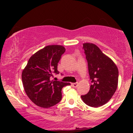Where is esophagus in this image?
<instances>
[{"label": "esophagus", "instance_id": "1", "mask_svg": "<svg viewBox=\"0 0 133 133\" xmlns=\"http://www.w3.org/2000/svg\"><path fill=\"white\" fill-rule=\"evenodd\" d=\"M78 85V84L77 82H76V83H72V84H71V86L73 87V88H77Z\"/></svg>", "mask_w": 133, "mask_h": 133}]
</instances>
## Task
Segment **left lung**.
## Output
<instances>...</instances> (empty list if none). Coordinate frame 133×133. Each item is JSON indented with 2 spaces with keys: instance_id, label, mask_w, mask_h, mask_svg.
Instances as JSON below:
<instances>
[{
  "instance_id": "obj_1",
  "label": "left lung",
  "mask_w": 133,
  "mask_h": 133,
  "mask_svg": "<svg viewBox=\"0 0 133 133\" xmlns=\"http://www.w3.org/2000/svg\"><path fill=\"white\" fill-rule=\"evenodd\" d=\"M83 49L92 84L89 91L82 95L81 98L89 106L98 108L106 104L116 91L118 70L113 61L104 55L97 45L85 43Z\"/></svg>"
}]
</instances>
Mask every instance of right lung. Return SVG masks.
I'll return each instance as SVG.
<instances>
[{
	"instance_id": "right-lung-1",
	"label": "right lung",
	"mask_w": 133,
	"mask_h": 133,
	"mask_svg": "<svg viewBox=\"0 0 133 133\" xmlns=\"http://www.w3.org/2000/svg\"><path fill=\"white\" fill-rule=\"evenodd\" d=\"M65 48L62 45L45 46L32 55L22 73L25 93L38 106L49 108L56 105L62 99L63 87L70 83L51 80L53 73L59 74L58 62Z\"/></svg>"
}]
</instances>
